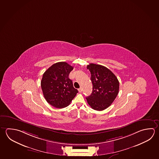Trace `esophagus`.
I'll list each match as a JSON object with an SVG mask.
<instances>
[{
  "mask_svg": "<svg viewBox=\"0 0 159 159\" xmlns=\"http://www.w3.org/2000/svg\"><path fill=\"white\" fill-rule=\"evenodd\" d=\"M82 87H80L79 89H78V91L80 92V93H82Z\"/></svg>",
  "mask_w": 159,
  "mask_h": 159,
  "instance_id": "1",
  "label": "esophagus"
}]
</instances>
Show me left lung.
Returning <instances> with one entry per match:
<instances>
[{
    "instance_id": "left-lung-1",
    "label": "left lung",
    "mask_w": 159,
    "mask_h": 159,
    "mask_svg": "<svg viewBox=\"0 0 159 159\" xmlns=\"http://www.w3.org/2000/svg\"><path fill=\"white\" fill-rule=\"evenodd\" d=\"M87 68L91 74L93 85V93L86 98L87 103L94 110H105L111 105L118 94V80L110 69L101 65L91 63Z\"/></svg>"
}]
</instances>
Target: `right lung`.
Returning <instances> with one entry per match:
<instances>
[{
    "label": "right lung",
    "instance_id": "1",
    "mask_svg": "<svg viewBox=\"0 0 159 159\" xmlns=\"http://www.w3.org/2000/svg\"><path fill=\"white\" fill-rule=\"evenodd\" d=\"M73 67L64 62L54 64L43 73L41 86L47 102L57 108L69 105L78 93L69 78Z\"/></svg>",
    "mask_w": 159,
    "mask_h": 159
}]
</instances>
